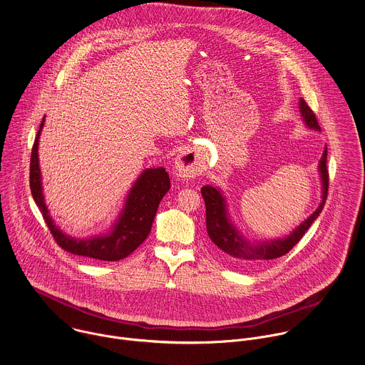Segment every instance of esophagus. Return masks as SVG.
<instances>
[{"label": "esophagus", "instance_id": "1", "mask_svg": "<svg viewBox=\"0 0 365 365\" xmlns=\"http://www.w3.org/2000/svg\"><path fill=\"white\" fill-rule=\"evenodd\" d=\"M205 166V160L202 158V155H199V152L196 150H190L186 149L183 150L175 162V169L178 172V175L183 179H190L197 176L202 169Z\"/></svg>", "mask_w": 365, "mask_h": 365}]
</instances>
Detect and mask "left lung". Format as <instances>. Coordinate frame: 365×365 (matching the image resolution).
Returning <instances> with one entry per match:
<instances>
[{
    "instance_id": "obj_1",
    "label": "left lung",
    "mask_w": 365,
    "mask_h": 365,
    "mask_svg": "<svg viewBox=\"0 0 365 365\" xmlns=\"http://www.w3.org/2000/svg\"><path fill=\"white\" fill-rule=\"evenodd\" d=\"M300 110L309 128L320 129L316 113L304 99H300ZM320 172L323 180V202L319 206V209L286 239H279L274 242H266L259 245H252L250 242H246L243 236H240L235 226L229 222L226 215V203L222 193L212 186L202 187L200 192L206 206V229L210 240L225 253V256H227V259L243 267L262 264L267 260H273L287 255L302 240V237L306 235L313 222L319 217L326 205L330 182L327 169V148L320 160Z\"/></svg>"
}]
</instances>
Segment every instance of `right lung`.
Returning <instances> with one entry per match:
<instances>
[{
  "label": "right lung",
  "instance_id": "1",
  "mask_svg": "<svg viewBox=\"0 0 365 365\" xmlns=\"http://www.w3.org/2000/svg\"><path fill=\"white\" fill-rule=\"evenodd\" d=\"M43 126V119L39 125L36 138L34 140L29 163V187L32 197L39 207L42 217L56 242V245L68 253L89 257L103 262H118L129 256L138 249L148 237L158 206L166 192L170 189V179L163 168L146 169L133 185L125 209L115 223L113 229L99 237H91L85 240H76L63 235L48 215V209L43 202L41 173L38 165V138Z\"/></svg>",
  "mask_w": 365,
  "mask_h": 365
}]
</instances>
